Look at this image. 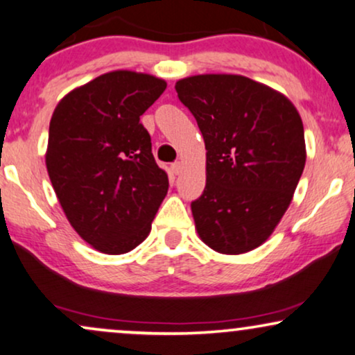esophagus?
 I'll use <instances>...</instances> for the list:
<instances>
[{"mask_svg": "<svg viewBox=\"0 0 355 355\" xmlns=\"http://www.w3.org/2000/svg\"><path fill=\"white\" fill-rule=\"evenodd\" d=\"M170 168H172V172L175 175H180L182 170H183V164L182 162H173L172 165H170Z\"/></svg>", "mask_w": 355, "mask_h": 355, "instance_id": "obj_1", "label": "esophagus"}]
</instances>
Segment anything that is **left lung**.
<instances>
[{"mask_svg": "<svg viewBox=\"0 0 355 355\" xmlns=\"http://www.w3.org/2000/svg\"><path fill=\"white\" fill-rule=\"evenodd\" d=\"M206 146V188L191 212L198 235L222 254L252 252L289 207L305 167L304 123L289 98L240 74L175 84Z\"/></svg>", "mask_w": 355, "mask_h": 355, "instance_id": "left-lung-1", "label": "left lung"}]
</instances>
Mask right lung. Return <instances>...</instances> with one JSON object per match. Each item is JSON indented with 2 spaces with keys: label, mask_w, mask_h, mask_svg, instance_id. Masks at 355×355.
I'll list each match as a JSON object with an SVG mask.
<instances>
[{
  "label": "right lung",
  "mask_w": 355,
  "mask_h": 355,
  "mask_svg": "<svg viewBox=\"0 0 355 355\" xmlns=\"http://www.w3.org/2000/svg\"><path fill=\"white\" fill-rule=\"evenodd\" d=\"M164 79L110 71L73 89L50 120L45 164L66 219L107 254L144 242L168 190L139 116L162 96Z\"/></svg>",
  "instance_id": "add662e5"
}]
</instances>
